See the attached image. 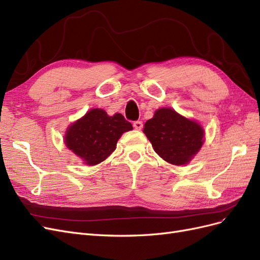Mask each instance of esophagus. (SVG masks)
I'll list each match as a JSON object with an SVG mask.
<instances>
[{"mask_svg":"<svg viewBox=\"0 0 260 260\" xmlns=\"http://www.w3.org/2000/svg\"><path fill=\"white\" fill-rule=\"evenodd\" d=\"M133 127H135L137 130H141L143 128V122L141 120H137V121L133 122Z\"/></svg>","mask_w":260,"mask_h":260,"instance_id":"esophagus-1","label":"esophagus"}]
</instances>
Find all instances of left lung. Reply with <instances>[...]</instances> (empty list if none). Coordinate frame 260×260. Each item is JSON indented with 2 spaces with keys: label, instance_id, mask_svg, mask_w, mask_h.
Here are the masks:
<instances>
[{
  "label": "left lung",
  "instance_id": "1",
  "mask_svg": "<svg viewBox=\"0 0 260 260\" xmlns=\"http://www.w3.org/2000/svg\"><path fill=\"white\" fill-rule=\"evenodd\" d=\"M143 132L154 151L177 166L187 164L199 153L205 136L198 122L166 107L157 109L152 119L145 122Z\"/></svg>",
  "mask_w": 260,
  "mask_h": 260
}]
</instances>
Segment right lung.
Instances as JSON below:
<instances>
[{
	"label": "right lung",
	"instance_id": "right-lung-1",
	"mask_svg": "<svg viewBox=\"0 0 260 260\" xmlns=\"http://www.w3.org/2000/svg\"><path fill=\"white\" fill-rule=\"evenodd\" d=\"M132 124L121 114L108 116L103 109L93 108L69 125L65 136L66 146L89 166L105 160L115 149L123 132Z\"/></svg>",
	"mask_w": 260,
	"mask_h": 260
}]
</instances>
